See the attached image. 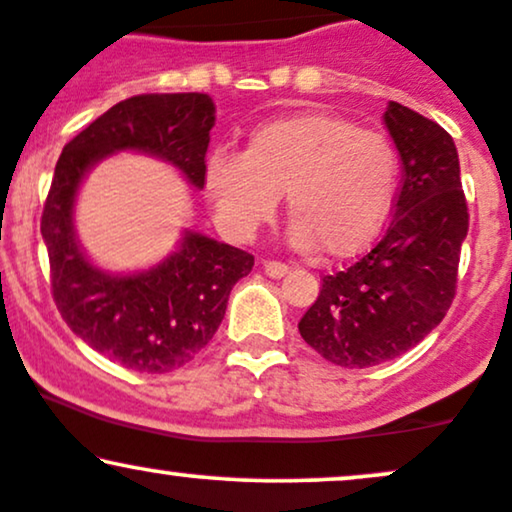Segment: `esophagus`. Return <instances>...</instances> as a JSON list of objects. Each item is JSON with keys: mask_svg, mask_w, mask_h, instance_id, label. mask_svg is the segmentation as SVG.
Here are the masks:
<instances>
[{"mask_svg": "<svg viewBox=\"0 0 512 512\" xmlns=\"http://www.w3.org/2000/svg\"><path fill=\"white\" fill-rule=\"evenodd\" d=\"M263 270H266V275L270 277H282L287 275V266L282 261H263Z\"/></svg>", "mask_w": 512, "mask_h": 512, "instance_id": "1", "label": "esophagus"}]
</instances>
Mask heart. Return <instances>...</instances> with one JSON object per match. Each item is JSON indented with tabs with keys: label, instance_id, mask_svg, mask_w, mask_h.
Segmentation results:
<instances>
[{
	"label": "heart",
	"instance_id": "1",
	"mask_svg": "<svg viewBox=\"0 0 512 512\" xmlns=\"http://www.w3.org/2000/svg\"><path fill=\"white\" fill-rule=\"evenodd\" d=\"M204 180L230 237L249 239L270 223L287 192L292 244L315 249L323 242L332 256H351L387 223L399 156L380 130L308 111L256 128L246 151L216 149Z\"/></svg>",
	"mask_w": 512,
	"mask_h": 512
}]
</instances>
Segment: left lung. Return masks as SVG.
<instances>
[{
  "label": "left lung",
  "instance_id": "8db88e82",
  "mask_svg": "<svg viewBox=\"0 0 512 512\" xmlns=\"http://www.w3.org/2000/svg\"><path fill=\"white\" fill-rule=\"evenodd\" d=\"M384 123L403 163L394 218L368 254L323 277L299 323L304 342L342 368L391 361L444 320L470 225L449 132L396 102Z\"/></svg>",
  "mask_w": 512,
  "mask_h": 512
}]
</instances>
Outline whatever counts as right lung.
I'll return each mask as SVG.
<instances>
[{
	"label": "right lung",
	"instance_id": "right-lung-1",
	"mask_svg": "<svg viewBox=\"0 0 512 512\" xmlns=\"http://www.w3.org/2000/svg\"><path fill=\"white\" fill-rule=\"evenodd\" d=\"M216 106L201 92L137 94L102 113L61 151L42 211L54 304L94 351L135 372H170L211 342L237 280L254 256L187 230L175 254L132 275L92 266L73 230L82 178L113 151H142L173 163L189 185L206 178L208 132Z\"/></svg>",
	"mask_w": 512,
	"mask_h": 512
}]
</instances>
